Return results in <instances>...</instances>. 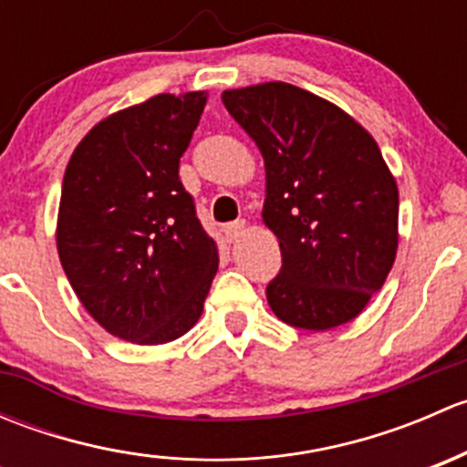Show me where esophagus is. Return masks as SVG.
<instances>
[{
  "mask_svg": "<svg viewBox=\"0 0 467 467\" xmlns=\"http://www.w3.org/2000/svg\"><path fill=\"white\" fill-rule=\"evenodd\" d=\"M246 233V221L244 219H239V221H233V223H228L223 228V234H225V239H228L230 244L233 242H237L239 237H242V234Z\"/></svg>",
  "mask_w": 467,
  "mask_h": 467,
  "instance_id": "34e87169",
  "label": "esophagus"
}]
</instances>
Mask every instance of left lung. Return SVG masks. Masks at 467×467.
<instances>
[{"mask_svg": "<svg viewBox=\"0 0 467 467\" xmlns=\"http://www.w3.org/2000/svg\"><path fill=\"white\" fill-rule=\"evenodd\" d=\"M221 99L266 167L262 216L282 253L266 286L273 314L314 332L357 318L398 251V185L378 142L341 108L289 83Z\"/></svg>", "mask_w": 467, "mask_h": 467, "instance_id": "1", "label": "left lung"}]
</instances>
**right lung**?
Instances as JSON below:
<instances>
[{"instance_id": "obj_1", "label": "right lung", "mask_w": 467, "mask_h": 467, "mask_svg": "<svg viewBox=\"0 0 467 467\" xmlns=\"http://www.w3.org/2000/svg\"><path fill=\"white\" fill-rule=\"evenodd\" d=\"M205 92L158 94L99 121L69 158L58 207V257L103 329L158 346L203 314L219 268L178 176Z\"/></svg>"}]
</instances>
